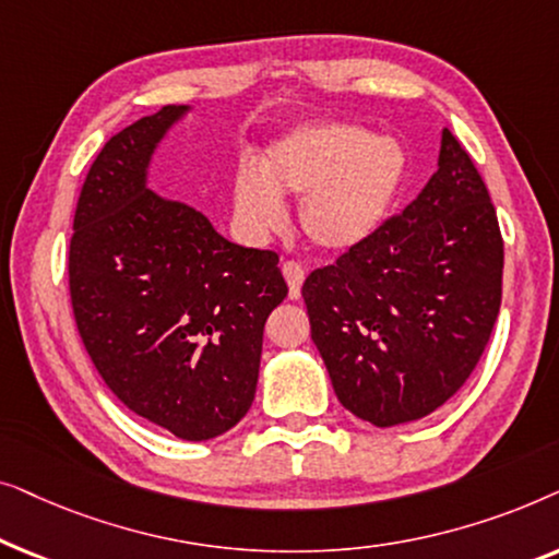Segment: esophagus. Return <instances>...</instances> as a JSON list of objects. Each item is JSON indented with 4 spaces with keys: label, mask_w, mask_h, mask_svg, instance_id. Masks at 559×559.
Instances as JSON below:
<instances>
[{
    "label": "esophagus",
    "mask_w": 559,
    "mask_h": 559,
    "mask_svg": "<svg viewBox=\"0 0 559 559\" xmlns=\"http://www.w3.org/2000/svg\"><path fill=\"white\" fill-rule=\"evenodd\" d=\"M282 274H285V280H287L289 297H293V300H297V297H300L302 282H305L302 264H300V262H293V259H289V262L282 264Z\"/></svg>",
    "instance_id": "1"
}]
</instances>
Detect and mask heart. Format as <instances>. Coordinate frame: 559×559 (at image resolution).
Returning a JSON list of instances; mask_svg holds the SVG:
<instances>
[{
    "label": "heart",
    "instance_id": "obj_1",
    "mask_svg": "<svg viewBox=\"0 0 559 559\" xmlns=\"http://www.w3.org/2000/svg\"><path fill=\"white\" fill-rule=\"evenodd\" d=\"M407 170L400 142L356 124L295 129L243 165L234 180V213L243 231L282 226V193L300 198V226L320 249L346 251L384 224Z\"/></svg>",
    "mask_w": 559,
    "mask_h": 559
}]
</instances>
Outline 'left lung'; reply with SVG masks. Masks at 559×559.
<instances>
[{
    "label": "left lung",
    "mask_w": 559,
    "mask_h": 559,
    "mask_svg": "<svg viewBox=\"0 0 559 559\" xmlns=\"http://www.w3.org/2000/svg\"><path fill=\"white\" fill-rule=\"evenodd\" d=\"M501 274L491 195L442 129L438 173L423 193L302 285L310 335L343 407L392 427L445 404L491 338Z\"/></svg>",
    "instance_id": "obj_1"
}]
</instances>
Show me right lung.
Instances as JSON below:
<instances>
[{"label": "right lung", "mask_w": 559, "mask_h": 559, "mask_svg": "<svg viewBox=\"0 0 559 559\" xmlns=\"http://www.w3.org/2000/svg\"><path fill=\"white\" fill-rule=\"evenodd\" d=\"M186 111L163 106L98 152L75 205L68 287L117 400L198 442L249 412L264 323L287 282L274 251L231 243L203 213L147 188L152 152Z\"/></svg>", "instance_id": "obj_1"}]
</instances>
